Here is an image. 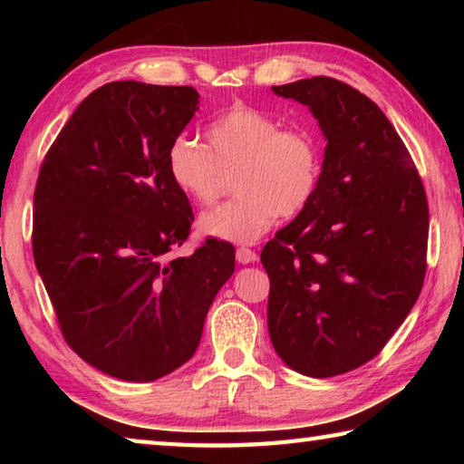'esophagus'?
<instances>
[{"label": "esophagus", "mask_w": 464, "mask_h": 464, "mask_svg": "<svg viewBox=\"0 0 464 464\" xmlns=\"http://www.w3.org/2000/svg\"><path fill=\"white\" fill-rule=\"evenodd\" d=\"M235 257H237L239 264H251L257 260V254L254 249L241 246V247H237V251H235Z\"/></svg>", "instance_id": "esophagus-1"}]
</instances>
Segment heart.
Instances as JSON below:
<instances>
[{"label": "heart", "instance_id": "obj_1", "mask_svg": "<svg viewBox=\"0 0 464 464\" xmlns=\"http://www.w3.org/2000/svg\"><path fill=\"white\" fill-rule=\"evenodd\" d=\"M207 143L179 135L166 153L171 184L196 204L215 202L225 174L237 171L233 190L239 196L200 217L207 235L257 241L278 215H298L317 192L321 149L309 130L282 129L262 110L233 104L208 124Z\"/></svg>", "mask_w": 464, "mask_h": 464}]
</instances>
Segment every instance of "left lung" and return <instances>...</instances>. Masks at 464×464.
I'll list each match as a JSON object with an SVG mask.
<instances>
[{
    "label": "left lung",
    "instance_id": "8db88e82",
    "mask_svg": "<svg viewBox=\"0 0 464 464\" xmlns=\"http://www.w3.org/2000/svg\"><path fill=\"white\" fill-rule=\"evenodd\" d=\"M272 92L309 106L327 145L313 200L262 249L268 332L293 371L327 379L379 354L418 301L428 198L401 137L364 93L324 75Z\"/></svg>",
    "mask_w": 464,
    "mask_h": 464
}]
</instances>
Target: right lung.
<instances>
[{
  "label": "right lung",
  "instance_id": "add662e5",
  "mask_svg": "<svg viewBox=\"0 0 464 464\" xmlns=\"http://www.w3.org/2000/svg\"><path fill=\"white\" fill-rule=\"evenodd\" d=\"M198 98L190 85H102L77 106L38 171V274L69 348L114 379L149 382L188 362L235 272L227 241L168 256L188 239L194 215L171 184L166 153Z\"/></svg>",
  "mask_w": 464,
  "mask_h": 464
}]
</instances>
